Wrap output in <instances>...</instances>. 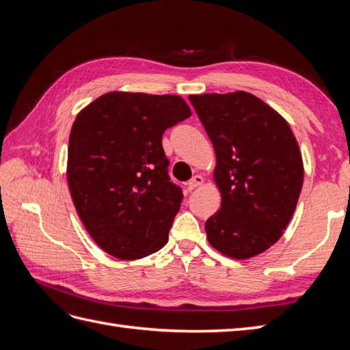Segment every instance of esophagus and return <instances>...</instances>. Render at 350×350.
<instances>
[{
  "mask_svg": "<svg viewBox=\"0 0 350 350\" xmlns=\"http://www.w3.org/2000/svg\"><path fill=\"white\" fill-rule=\"evenodd\" d=\"M203 181H204L203 176H201V175H194V176L188 181L187 187H188L189 191H191V189H196L197 187H200L201 184H203Z\"/></svg>",
  "mask_w": 350,
  "mask_h": 350,
  "instance_id": "obj_1",
  "label": "esophagus"
}]
</instances>
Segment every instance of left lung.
Listing matches in <instances>:
<instances>
[{"label": "left lung", "instance_id": "left-lung-1", "mask_svg": "<svg viewBox=\"0 0 350 350\" xmlns=\"http://www.w3.org/2000/svg\"><path fill=\"white\" fill-rule=\"evenodd\" d=\"M215 147L221 206L206 221L210 245L237 260L269 250L283 235L304 183L289 124L247 92L189 94Z\"/></svg>", "mask_w": 350, "mask_h": 350}]
</instances>
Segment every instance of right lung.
Here are the masks:
<instances>
[{
	"instance_id": "right-lung-1",
	"label": "right lung",
	"mask_w": 350,
	"mask_h": 350,
	"mask_svg": "<svg viewBox=\"0 0 350 350\" xmlns=\"http://www.w3.org/2000/svg\"><path fill=\"white\" fill-rule=\"evenodd\" d=\"M191 116L181 96L109 92L81 109L68 142L67 181L84 228L121 260L165 247L183 189L167 175L165 130Z\"/></svg>"
}]
</instances>
